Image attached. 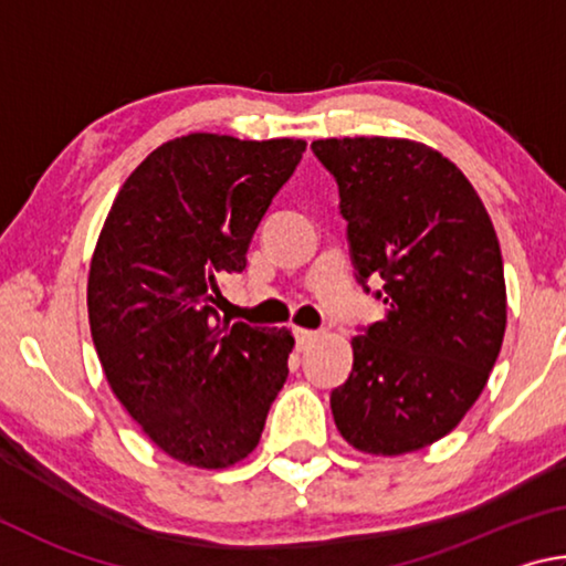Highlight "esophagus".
<instances>
[{"mask_svg":"<svg viewBox=\"0 0 566 566\" xmlns=\"http://www.w3.org/2000/svg\"><path fill=\"white\" fill-rule=\"evenodd\" d=\"M294 337H296V344H300V347L304 349V347H310V344L319 337V332L304 329V327H294Z\"/></svg>","mask_w":566,"mask_h":566,"instance_id":"esophagus-1","label":"esophagus"}]
</instances>
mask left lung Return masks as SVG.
<instances>
[{"mask_svg": "<svg viewBox=\"0 0 566 566\" xmlns=\"http://www.w3.org/2000/svg\"><path fill=\"white\" fill-rule=\"evenodd\" d=\"M312 151L337 179L357 282H381L387 304L352 339L334 421L364 454L417 452L464 419L500 357V239L469 179L421 142L317 139Z\"/></svg>", "mask_w": 566, "mask_h": 566, "instance_id": "1", "label": "left lung"}]
</instances>
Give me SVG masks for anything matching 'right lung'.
I'll return each mask as SVG.
<instances>
[{
  "label": "right lung",
  "instance_id": "1",
  "mask_svg": "<svg viewBox=\"0 0 566 566\" xmlns=\"http://www.w3.org/2000/svg\"><path fill=\"white\" fill-rule=\"evenodd\" d=\"M306 142L187 134L124 181L94 247L92 339L114 397L177 462L224 469L260 444L292 332L219 319L247 249Z\"/></svg>",
  "mask_w": 566,
  "mask_h": 566
}]
</instances>
